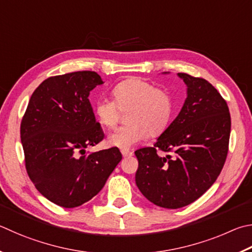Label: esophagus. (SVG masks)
Segmentation results:
<instances>
[{"instance_id":"esophagus-1","label":"esophagus","mask_w":252,"mask_h":252,"mask_svg":"<svg viewBox=\"0 0 252 252\" xmlns=\"http://www.w3.org/2000/svg\"><path fill=\"white\" fill-rule=\"evenodd\" d=\"M121 153L123 158H131L133 155V152H130V151H122Z\"/></svg>"}]
</instances>
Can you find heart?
Instances as JSON below:
<instances>
[{
  "label": "heart",
  "instance_id": "1",
  "mask_svg": "<svg viewBox=\"0 0 252 252\" xmlns=\"http://www.w3.org/2000/svg\"><path fill=\"white\" fill-rule=\"evenodd\" d=\"M113 100L100 98L95 101L94 113L99 122L108 129L117 126L119 108L126 113L127 125L108 136V143L121 150H130L140 141L161 134L173 114V100L165 90L155 88L141 78H129L119 82L112 89Z\"/></svg>",
  "mask_w": 252,
  "mask_h": 252
}]
</instances>
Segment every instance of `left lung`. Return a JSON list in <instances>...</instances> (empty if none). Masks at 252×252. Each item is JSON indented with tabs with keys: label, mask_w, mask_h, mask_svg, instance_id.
<instances>
[{
	"label": "left lung",
	"mask_w": 252,
	"mask_h": 252,
	"mask_svg": "<svg viewBox=\"0 0 252 252\" xmlns=\"http://www.w3.org/2000/svg\"><path fill=\"white\" fill-rule=\"evenodd\" d=\"M187 97L178 116L158 136L153 148L135 151V183L144 197L168 209L198 199L220 174L230 136L227 102L207 80L178 72ZM159 149L174 152L161 157Z\"/></svg>",
	"instance_id": "8db88e82"
}]
</instances>
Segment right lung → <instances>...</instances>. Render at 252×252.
<instances>
[{
	"instance_id": "right-lung-1",
	"label": "right lung",
	"mask_w": 252,
	"mask_h": 252,
	"mask_svg": "<svg viewBox=\"0 0 252 252\" xmlns=\"http://www.w3.org/2000/svg\"><path fill=\"white\" fill-rule=\"evenodd\" d=\"M103 81L94 71L49 77L32 94L21 123L25 166L50 202L78 207L97 195L122 155L118 148L87 153L103 139L89 94Z\"/></svg>"
}]
</instances>
